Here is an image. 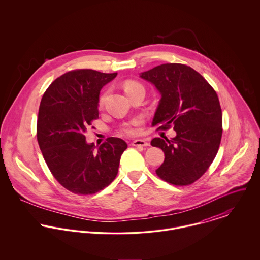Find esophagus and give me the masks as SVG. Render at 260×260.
I'll return each mask as SVG.
<instances>
[{"instance_id": "esophagus-1", "label": "esophagus", "mask_w": 260, "mask_h": 260, "mask_svg": "<svg viewBox=\"0 0 260 260\" xmlns=\"http://www.w3.org/2000/svg\"><path fill=\"white\" fill-rule=\"evenodd\" d=\"M131 145L136 146V147H147V146H149V143L146 142L145 140H142V139H136V140H133L131 142Z\"/></svg>"}]
</instances>
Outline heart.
<instances>
[{"instance_id": "heart-1", "label": "heart", "mask_w": 260, "mask_h": 260, "mask_svg": "<svg viewBox=\"0 0 260 260\" xmlns=\"http://www.w3.org/2000/svg\"><path fill=\"white\" fill-rule=\"evenodd\" d=\"M137 87H142V85L136 81H127L125 83V91L126 92L131 89L137 88ZM106 98H107L106 94L101 95V97L99 98V107L100 108H102L104 106ZM139 124H140L139 120H133L132 122H129V123H126L125 125H123V127L121 128L120 131L122 134H125V135H136L138 133Z\"/></svg>"}]
</instances>
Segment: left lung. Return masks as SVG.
<instances>
[{"mask_svg": "<svg viewBox=\"0 0 260 260\" xmlns=\"http://www.w3.org/2000/svg\"><path fill=\"white\" fill-rule=\"evenodd\" d=\"M140 77L161 94L152 125L157 130L173 126L176 132L170 140L151 141L165 154L156 174L173 185L192 184L207 171L219 149L222 111L218 96L201 75L183 64H162Z\"/></svg>", "mask_w": 260, "mask_h": 260, "instance_id": "1", "label": "left lung"}]
</instances>
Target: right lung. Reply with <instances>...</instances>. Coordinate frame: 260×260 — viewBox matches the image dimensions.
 Here are the masks:
<instances>
[{
	"label": "right lung",
	"mask_w": 260,
	"mask_h": 260,
	"mask_svg": "<svg viewBox=\"0 0 260 260\" xmlns=\"http://www.w3.org/2000/svg\"><path fill=\"white\" fill-rule=\"evenodd\" d=\"M117 73L78 69L57 78L44 93L38 114L37 140L56 180L79 195L99 192L115 179L127 143L109 137L98 148L85 133L99 118V94ZM94 128V127H92Z\"/></svg>",
	"instance_id": "right-lung-1"
}]
</instances>
